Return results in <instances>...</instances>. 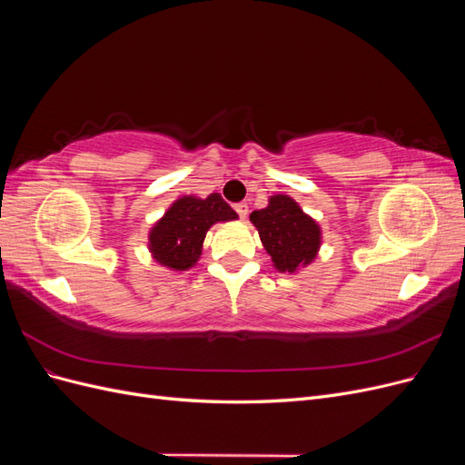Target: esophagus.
<instances>
[{"instance_id": "1", "label": "esophagus", "mask_w": 465, "mask_h": 465, "mask_svg": "<svg viewBox=\"0 0 465 465\" xmlns=\"http://www.w3.org/2000/svg\"><path fill=\"white\" fill-rule=\"evenodd\" d=\"M234 211L238 213V217H241V219H246V215H248V203H244V202H241V203H234Z\"/></svg>"}]
</instances>
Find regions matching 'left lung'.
<instances>
[{
	"mask_svg": "<svg viewBox=\"0 0 465 465\" xmlns=\"http://www.w3.org/2000/svg\"><path fill=\"white\" fill-rule=\"evenodd\" d=\"M250 221L256 224L262 244L279 272H294L314 260L320 248L318 224L287 195H273L270 205L254 211Z\"/></svg>",
	"mask_w": 465,
	"mask_h": 465,
	"instance_id": "1",
	"label": "left lung"
}]
</instances>
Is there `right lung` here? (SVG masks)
Returning <instances> with one entry per match:
<instances>
[{
  "label": "right lung",
  "mask_w": 465,
  "mask_h": 465,
  "mask_svg": "<svg viewBox=\"0 0 465 465\" xmlns=\"http://www.w3.org/2000/svg\"><path fill=\"white\" fill-rule=\"evenodd\" d=\"M231 219H236V213L219 193H211L205 200L186 195L174 202L151 231L149 242L154 260L173 270H188L198 262L211 224Z\"/></svg>",
  "instance_id": "right-lung-1"
}]
</instances>
